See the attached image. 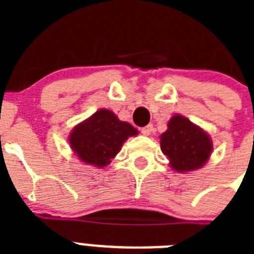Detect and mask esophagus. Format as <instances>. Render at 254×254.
Segmentation results:
<instances>
[{
  "instance_id": "obj_1",
  "label": "esophagus",
  "mask_w": 254,
  "mask_h": 254,
  "mask_svg": "<svg viewBox=\"0 0 254 254\" xmlns=\"http://www.w3.org/2000/svg\"><path fill=\"white\" fill-rule=\"evenodd\" d=\"M152 129H154L152 125H147V126H145V127H142V128H141V133L145 134V136H149V134L152 132Z\"/></svg>"
}]
</instances>
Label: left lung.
I'll use <instances>...</instances> for the list:
<instances>
[{"label":"left lung","instance_id":"left-lung-1","mask_svg":"<svg viewBox=\"0 0 254 254\" xmlns=\"http://www.w3.org/2000/svg\"><path fill=\"white\" fill-rule=\"evenodd\" d=\"M160 147L173 169L187 173L207 163L212 152V141L205 129L186 117L174 114L168 122V129L161 133Z\"/></svg>","mask_w":254,"mask_h":254}]
</instances>
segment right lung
<instances>
[{
  "label": "right lung",
  "instance_id": "1",
  "mask_svg": "<svg viewBox=\"0 0 254 254\" xmlns=\"http://www.w3.org/2000/svg\"><path fill=\"white\" fill-rule=\"evenodd\" d=\"M138 131L118 120L109 109H99L73 127L68 136L69 146L82 163L104 168L121 151L125 141Z\"/></svg>",
  "mask_w": 254,
  "mask_h": 254
}]
</instances>
